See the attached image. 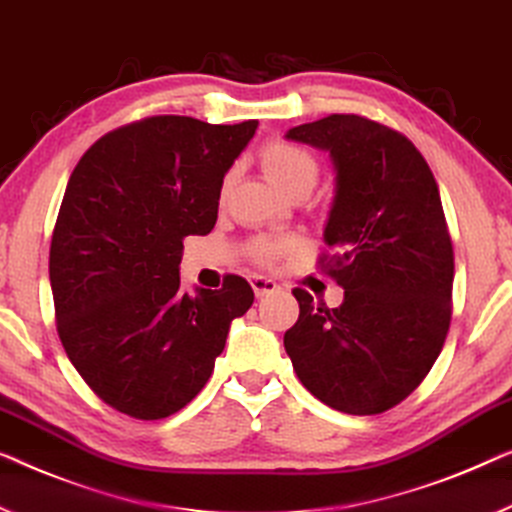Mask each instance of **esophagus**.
I'll return each mask as SVG.
<instances>
[{
    "instance_id": "obj_1",
    "label": "esophagus",
    "mask_w": 512,
    "mask_h": 512,
    "mask_svg": "<svg viewBox=\"0 0 512 512\" xmlns=\"http://www.w3.org/2000/svg\"><path fill=\"white\" fill-rule=\"evenodd\" d=\"M250 287H253V292H255V296H259V299H262V296L278 292L280 289L276 280H271L266 276H250Z\"/></svg>"
}]
</instances>
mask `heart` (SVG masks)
<instances>
[{"label": "heart", "instance_id": "obj_1", "mask_svg": "<svg viewBox=\"0 0 512 512\" xmlns=\"http://www.w3.org/2000/svg\"><path fill=\"white\" fill-rule=\"evenodd\" d=\"M259 165H262L266 179H269L282 195L296 193V190L310 193L312 186L317 183V158L312 156L308 149L299 147V144L285 140L264 144L262 151H259ZM292 246V241H257L253 246V253L259 262H273L280 253H287Z\"/></svg>", "mask_w": 512, "mask_h": 512}]
</instances>
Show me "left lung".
Masks as SVG:
<instances>
[{"instance_id": "1", "label": "left lung", "mask_w": 512, "mask_h": 512, "mask_svg": "<svg viewBox=\"0 0 512 512\" xmlns=\"http://www.w3.org/2000/svg\"><path fill=\"white\" fill-rule=\"evenodd\" d=\"M285 137L331 158L324 243L345 289L338 308L294 289L301 315L285 352L317 400L381 414L425 379L451 324L453 246L437 181L407 137L358 114H331Z\"/></svg>"}]
</instances>
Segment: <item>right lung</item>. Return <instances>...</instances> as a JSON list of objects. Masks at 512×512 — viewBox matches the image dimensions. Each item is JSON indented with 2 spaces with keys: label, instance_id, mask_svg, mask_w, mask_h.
I'll list each match as a JSON object with an SVG mask.
<instances>
[{
  "label": "right lung",
  "instance_id": "right-lung-1",
  "mask_svg": "<svg viewBox=\"0 0 512 512\" xmlns=\"http://www.w3.org/2000/svg\"><path fill=\"white\" fill-rule=\"evenodd\" d=\"M257 131L151 117L103 135L68 179L50 246L57 331L98 398L158 421L195 398L253 289H181V250L218 218L223 179Z\"/></svg>",
  "mask_w": 512,
  "mask_h": 512
}]
</instances>
